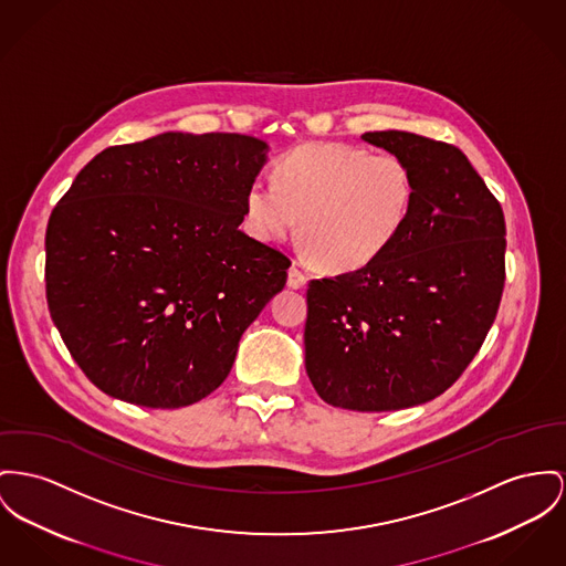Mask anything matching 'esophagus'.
<instances>
[{"label": "esophagus", "instance_id": "34e87169", "mask_svg": "<svg viewBox=\"0 0 566 566\" xmlns=\"http://www.w3.org/2000/svg\"><path fill=\"white\" fill-rule=\"evenodd\" d=\"M287 285L292 287V290H302L304 285H306V274L298 270L296 265H292L290 270H287Z\"/></svg>", "mask_w": 566, "mask_h": 566}]
</instances>
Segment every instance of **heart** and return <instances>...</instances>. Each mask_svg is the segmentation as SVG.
Returning a JSON list of instances; mask_svg holds the SVG:
<instances>
[{"label": "heart", "instance_id": "obj_1", "mask_svg": "<svg viewBox=\"0 0 566 566\" xmlns=\"http://www.w3.org/2000/svg\"><path fill=\"white\" fill-rule=\"evenodd\" d=\"M410 165L395 154L345 144H306L279 160L274 182L255 180L247 223L262 240L294 233L315 264L354 272L374 264L406 229L415 208Z\"/></svg>", "mask_w": 566, "mask_h": 566}]
</instances>
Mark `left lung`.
I'll return each instance as SVG.
<instances>
[{"label":"left lung","instance_id":"8db88e82","mask_svg":"<svg viewBox=\"0 0 566 566\" xmlns=\"http://www.w3.org/2000/svg\"><path fill=\"white\" fill-rule=\"evenodd\" d=\"M363 139L410 165L415 208L374 264L308 283L304 367L326 403L390 412L442 395L481 349L502 298L506 227L459 148L406 130Z\"/></svg>","mask_w":566,"mask_h":566}]
</instances>
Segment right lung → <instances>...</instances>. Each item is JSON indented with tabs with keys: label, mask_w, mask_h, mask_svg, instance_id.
I'll return each mask as SVG.
<instances>
[{
	"label": "right lung",
	"mask_w": 566,
	"mask_h": 566,
	"mask_svg": "<svg viewBox=\"0 0 566 566\" xmlns=\"http://www.w3.org/2000/svg\"><path fill=\"white\" fill-rule=\"evenodd\" d=\"M265 160L249 135L171 130L78 171L46 227V302L103 392L171 410L226 381L292 265L240 229Z\"/></svg>",
	"instance_id": "obj_1"
}]
</instances>
